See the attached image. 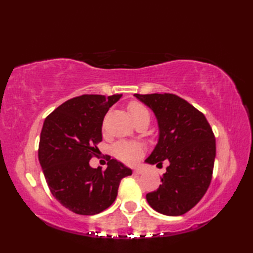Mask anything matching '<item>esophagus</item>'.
I'll return each instance as SVG.
<instances>
[{"label":"esophagus","instance_id":"34e87169","mask_svg":"<svg viewBox=\"0 0 253 253\" xmlns=\"http://www.w3.org/2000/svg\"><path fill=\"white\" fill-rule=\"evenodd\" d=\"M143 173V169L141 168H136L135 169H133V174L135 175H140Z\"/></svg>","mask_w":253,"mask_h":253}]
</instances>
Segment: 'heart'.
<instances>
[{
	"mask_svg": "<svg viewBox=\"0 0 253 253\" xmlns=\"http://www.w3.org/2000/svg\"><path fill=\"white\" fill-rule=\"evenodd\" d=\"M128 111H129L130 115L132 117L133 122L137 121L143 115H149L148 110L144 107L141 103L138 102H131L128 105ZM113 152L114 155L118 159L123 161L124 163L132 164L136 163L137 161L141 158L143 153V148L141 144L137 142H127V141H121L117 142L114 147H113Z\"/></svg>",
	"mask_w": 253,
	"mask_h": 253,
	"instance_id": "heart-1",
	"label": "heart"
}]
</instances>
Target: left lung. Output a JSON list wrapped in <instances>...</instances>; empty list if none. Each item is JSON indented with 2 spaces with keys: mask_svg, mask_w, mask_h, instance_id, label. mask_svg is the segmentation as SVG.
<instances>
[{
  "mask_svg": "<svg viewBox=\"0 0 253 253\" xmlns=\"http://www.w3.org/2000/svg\"><path fill=\"white\" fill-rule=\"evenodd\" d=\"M135 96L153 111L159 124V141L146 162H169L161 177L162 185L147 193V201L164 215H182L201 200L211 184L216 152L212 128L200 111L178 95Z\"/></svg>",
  "mask_w": 253,
  "mask_h": 253,
  "instance_id": "obj_1",
  "label": "left lung"
}]
</instances>
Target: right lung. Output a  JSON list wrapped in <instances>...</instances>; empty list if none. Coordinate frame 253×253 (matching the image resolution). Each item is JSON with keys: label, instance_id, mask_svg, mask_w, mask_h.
<instances>
[{"label": "right lung", "instance_id": "add662e5", "mask_svg": "<svg viewBox=\"0 0 253 253\" xmlns=\"http://www.w3.org/2000/svg\"><path fill=\"white\" fill-rule=\"evenodd\" d=\"M122 94H83L45 118L39 142V162L51 193L63 207L80 215H94L115 201L120 182L131 169L115 159L107 168L92 169L102 141V124Z\"/></svg>", "mask_w": 253, "mask_h": 253}]
</instances>
